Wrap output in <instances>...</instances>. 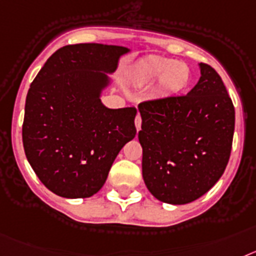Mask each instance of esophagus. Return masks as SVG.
Instances as JSON below:
<instances>
[{
	"label": "esophagus",
	"mask_w": 256,
	"mask_h": 256,
	"mask_svg": "<svg viewBox=\"0 0 256 256\" xmlns=\"http://www.w3.org/2000/svg\"><path fill=\"white\" fill-rule=\"evenodd\" d=\"M135 128H136L138 131L140 130V128H142V117H140V114H138L136 117H135Z\"/></svg>",
	"instance_id": "obj_1"
}]
</instances>
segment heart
Wrapping results in <instances>:
<instances>
[{"label": "heart", "mask_w": 256, "mask_h": 256, "mask_svg": "<svg viewBox=\"0 0 256 256\" xmlns=\"http://www.w3.org/2000/svg\"><path fill=\"white\" fill-rule=\"evenodd\" d=\"M138 81L142 84H153L158 81V94L161 96H172L186 88L190 78L188 66L172 59L153 56L142 62L135 70Z\"/></svg>", "instance_id": "heart-1"}]
</instances>
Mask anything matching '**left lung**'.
<instances>
[{
	"instance_id": "8db88e82",
	"label": "left lung",
	"mask_w": 256,
	"mask_h": 256,
	"mask_svg": "<svg viewBox=\"0 0 256 256\" xmlns=\"http://www.w3.org/2000/svg\"><path fill=\"white\" fill-rule=\"evenodd\" d=\"M186 95L142 102L143 179L156 198L184 205L200 198L223 175L234 132V106L222 77L201 63Z\"/></svg>"
}]
</instances>
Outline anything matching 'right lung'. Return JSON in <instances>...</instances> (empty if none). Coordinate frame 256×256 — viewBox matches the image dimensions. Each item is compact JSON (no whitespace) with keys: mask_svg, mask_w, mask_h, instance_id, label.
Listing matches in <instances>:
<instances>
[{"mask_svg":"<svg viewBox=\"0 0 256 256\" xmlns=\"http://www.w3.org/2000/svg\"><path fill=\"white\" fill-rule=\"evenodd\" d=\"M122 46L66 45L48 58L30 84L23 121L26 160L44 186L66 198H86L106 183L121 148L136 134V108L102 104L106 73Z\"/></svg>","mask_w":256,"mask_h":256,"instance_id":"obj_1","label":"right lung"}]
</instances>
